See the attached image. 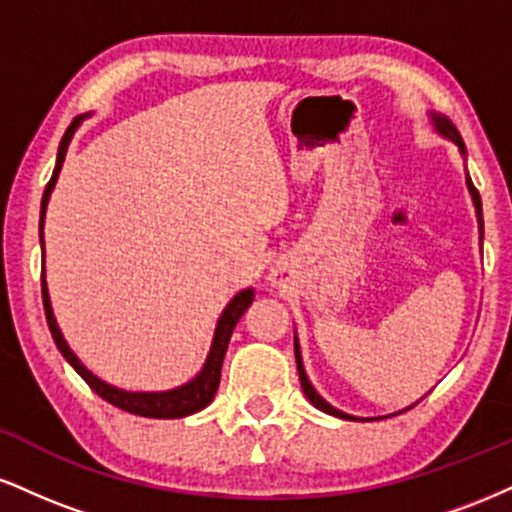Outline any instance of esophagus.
<instances>
[{
    "mask_svg": "<svg viewBox=\"0 0 512 512\" xmlns=\"http://www.w3.org/2000/svg\"><path fill=\"white\" fill-rule=\"evenodd\" d=\"M274 279H276V281H279V274H276V272H274Z\"/></svg>",
    "mask_w": 512,
    "mask_h": 512,
    "instance_id": "1",
    "label": "esophagus"
}]
</instances>
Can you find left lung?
Instances as JSON below:
<instances>
[{
	"mask_svg": "<svg viewBox=\"0 0 512 512\" xmlns=\"http://www.w3.org/2000/svg\"><path fill=\"white\" fill-rule=\"evenodd\" d=\"M431 120H433V127L438 129V134H443V137H448L450 142H455L457 144V149H460V154L464 156V142H462V137H460V132H457V127L452 125V122L448 120V117H443V115H436V113H431ZM467 190H469V195H472V202H474V209H477V221H479V236H484V216H481V197H479V192H477V187L472 185V178H469L467 175ZM293 349H296V363H298V378H301V387H303V392H305V397L310 399V404H315L317 409L320 411H325V414H332V416H339V419H356V416H351V414H344V411H339V409H334L330 402H325V399H322L320 395H317L315 392V387L310 385V380H308V375H305V368H303V358H301V346H298V337L293 339Z\"/></svg>",
	"mask_w": 512,
	"mask_h": 512,
	"instance_id": "1",
	"label": "left lung"
}]
</instances>
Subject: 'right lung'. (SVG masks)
Instances as JSON below:
<instances>
[{
    "mask_svg": "<svg viewBox=\"0 0 512 512\" xmlns=\"http://www.w3.org/2000/svg\"><path fill=\"white\" fill-rule=\"evenodd\" d=\"M84 117L86 115L74 117L72 125H69L67 132H64L60 149H57L55 170H52V178L43 192V202H40V245H43V221H45V209H48V202L52 195V187H55L57 178H60V170H62L64 156H67L69 142H72L76 127L81 125V120H84ZM252 301H255V291L245 289V291L236 293V296H233V301L226 305V310H223V315L219 317V325H216L214 342H211L207 363H204L202 370H199L190 383L175 387V390H166V392H127V390H120V387L103 383L101 378H96V375H93L91 370H88L84 363L74 356V351L69 349L67 342H64L60 327H57L55 315H52L50 293H48V284H45V272H43L45 317H48V327L52 332V339H55L57 349H60V354L67 358L69 366H72L76 373L86 380L88 387H91L98 397H103L105 402H110L117 409L129 411V414H137V416H146V419H180V416H190V414H195V411L207 407L211 399H214L216 390H219L223 356H226L228 342H231L233 327L238 325V320L243 317L245 310L250 308Z\"/></svg>",
    "mask_w": 512,
    "mask_h": 512,
    "instance_id": "obj_1",
    "label": "right lung"
}]
</instances>
